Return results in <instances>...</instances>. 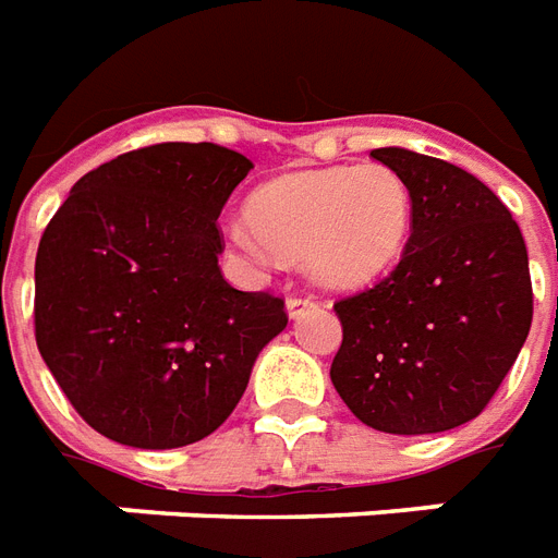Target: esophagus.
<instances>
[{
  "label": "esophagus",
  "mask_w": 558,
  "mask_h": 558,
  "mask_svg": "<svg viewBox=\"0 0 558 558\" xmlns=\"http://www.w3.org/2000/svg\"><path fill=\"white\" fill-rule=\"evenodd\" d=\"M284 308H288V317H291V320H296V317H303L305 312H312L314 300L312 296H291V300L284 303Z\"/></svg>",
  "instance_id": "1"
}]
</instances>
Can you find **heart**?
Returning a JSON list of instances; mask_svg holds the SVG:
<instances>
[{
    "mask_svg": "<svg viewBox=\"0 0 558 558\" xmlns=\"http://www.w3.org/2000/svg\"><path fill=\"white\" fill-rule=\"evenodd\" d=\"M250 226H232L234 246L264 258L305 262L326 288L353 291L383 279L409 246L414 196L388 165L324 167L279 175L253 191Z\"/></svg>",
    "mask_w": 558,
    "mask_h": 558,
    "instance_id": "1",
    "label": "heart"
}]
</instances>
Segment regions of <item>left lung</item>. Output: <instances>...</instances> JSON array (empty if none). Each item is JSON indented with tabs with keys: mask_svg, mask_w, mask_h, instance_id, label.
<instances>
[{
	"mask_svg": "<svg viewBox=\"0 0 558 558\" xmlns=\"http://www.w3.org/2000/svg\"><path fill=\"white\" fill-rule=\"evenodd\" d=\"M371 155L412 187V238L388 279L335 303L343 341L329 376L379 433H447L483 412L530 335L526 244L462 167L403 146Z\"/></svg>",
	"mask_w": 558,
	"mask_h": 558,
	"instance_id": "obj_1",
	"label": "left lung"
}]
</instances>
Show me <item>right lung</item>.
<instances>
[{
  "instance_id": "add662e5",
  "label": "right lung",
  "mask_w": 558,
  "mask_h": 558,
  "mask_svg": "<svg viewBox=\"0 0 558 558\" xmlns=\"http://www.w3.org/2000/svg\"><path fill=\"white\" fill-rule=\"evenodd\" d=\"M253 170L217 144H155L73 184L35 262V335L96 433L125 447L203 441L288 326L274 294L220 274L217 217Z\"/></svg>"
}]
</instances>
